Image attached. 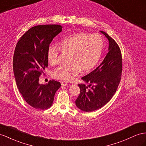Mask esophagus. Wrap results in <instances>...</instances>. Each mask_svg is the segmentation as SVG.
<instances>
[{
  "label": "esophagus",
  "mask_w": 146,
  "mask_h": 146,
  "mask_svg": "<svg viewBox=\"0 0 146 146\" xmlns=\"http://www.w3.org/2000/svg\"><path fill=\"white\" fill-rule=\"evenodd\" d=\"M61 85L62 86H66V85H68V82H66V81H61Z\"/></svg>",
  "instance_id": "esophagus-1"
}]
</instances>
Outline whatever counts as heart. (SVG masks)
<instances>
[{"instance_id": "heart-1", "label": "heart", "mask_w": 146, "mask_h": 146, "mask_svg": "<svg viewBox=\"0 0 146 146\" xmlns=\"http://www.w3.org/2000/svg\"><path fill=\"white\" fill-rule=\"evenodd\" d=\"M104 47V41L98 34H90L78 33L62 40L60 47L50 46L47 51V59L52 65L58 63L61 52L69 54V64L60 66L52 72L53 78L69 81L79 74L88 72L98 64Z\"/></svg>"}]
</instances>
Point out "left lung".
<instances>
[{
	"label": "left lung",
	"instance_id": "1",
	"mask_svg": "<svg viewBox=\"0 0 146 146\" xmlns=\"http://www.w3.org/2000/svg\"><path fill=\"white\" fill-rule=\"evenodd\" d=\"M109 40V52L101 64L82 79L89 85L78 84L80 93L76 100L83 111L92 112L103 107L117 91L121 77L122 57L116 42L104 31Z\"/></svg>",
	"mask_w": 146,
	"mask_h": 146
}]
</instances>
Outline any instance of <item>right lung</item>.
<instances>
[{
	"label": "right lung",
	"instance_id": "1",
	"mask_svg": "<svg viewBox=\"0 0 146 146\" xmlns=\"http://www.w3.org/2000/svg\"><path fill=\"white\" fill-rule=\"evenodd\" d=\"M59 25L31 27L19 38L15 47L13 68L17 87L23 99L33 108L45 110L52 106L61 86L55 80L39 84V77L48 67L47 51L54 37L62 31Z\"/></svg>",
	"mask_w": 146,
	"mask_h": 146
}]
</instances>
